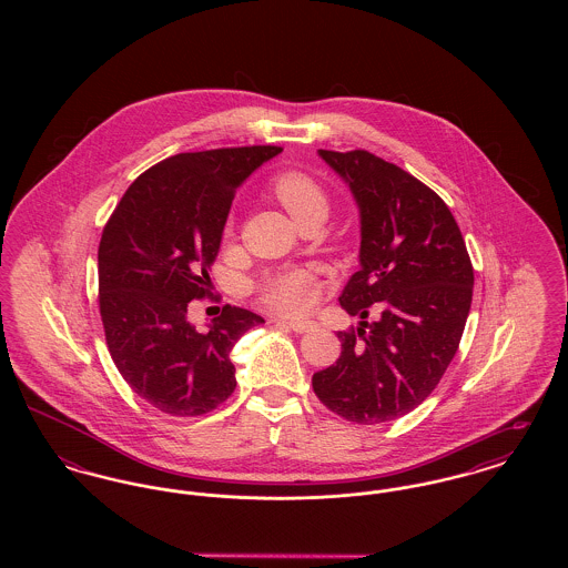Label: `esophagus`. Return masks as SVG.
<instances>
[{
	"mask_svg": "<svg viewBox=\"0 0 568 568\" xmlns=\"http://www.w3.org/2000/svg\"><path fill=\"white\" fill-rule=\"evenodd\" d=\"M272 324L283 325V327H290L297 334H304V332H313L317 325L313 322H296V320H272Z\"/></svg>",
	"mask_w": 568,
	"mask_h": 568,
	"instance_id": "34e87169",
	"label": "esophagus"
}]
</instances>
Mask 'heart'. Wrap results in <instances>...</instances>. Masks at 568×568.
I'll return each mask as SVG.
<instances>
[{"mask_svg": "<svg viewBox=\"0 0 568 568\" xmlns=\"http://www.w3.org/2000/svg\"><path fill=\"white\" fill-rule=\"evenodd\" d=\"M272 191L283 209L294 216H300L325 209V195L322 187L302 172H283L274 179ZM317 294V278L311 271L292 268L271 274L260 290V300L264 306L276 313L294 315L302 313L311 306L313 297Z\"/></svg>", "mask_w": 568, "mask_h": 568, "instance_id": "1", "label": "heart"}]
</instances>
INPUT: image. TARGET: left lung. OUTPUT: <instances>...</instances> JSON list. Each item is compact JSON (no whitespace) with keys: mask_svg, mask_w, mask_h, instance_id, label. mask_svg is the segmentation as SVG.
<instances>
[{"mask_svg":"<svg viewBox=\"0 0 568 568\" xmlns=\"http://www.w3.org/2000/svg\"><path fill=\"white\" fill-rule=\"evenodd\" d=\"M359 209V271L341 294L349 315L341 357L313 375L317 398L353 424H383L422 405L458 352L473 302V264L447 204L368 151H324Z\"/></svg>","mask_w":568,"mask_h":568,"instance_id":"left-lung-1","label":"left lung"}]
</instances>
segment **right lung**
Masks as SVG:
<instances>
[{"label": "right lung", "instance_id": "obj_1", "mask_svg": "<svg viewBox=\"0 0 568 568\" xmlns=\"http://www.w3.org/2000/svg\"><path fill=\"white\" fill-rule=\"evenodd\" d=\"M281 146L179 153L123 193L98 248L100 315L114 366L135 394L172 417H195L236 387L230 352L264 320L225 304L206 329L191 300L209 296L236 190Z\"/></svg>", "mask_w": 568, "mask_h": 568}]
</instances>
